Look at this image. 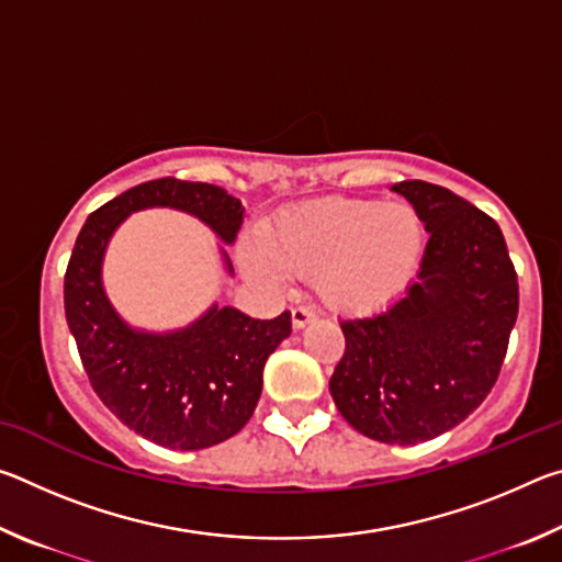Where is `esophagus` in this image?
Masks as SVG:
<instances>
[{"instance_id": "esophagus-1", "label": "esophagus", "mask_w": 562, "mask_h": 562, "mask_svg": "<svg viewBox=\"0 0 562 562\" xmlns=\"http://www.w3.org/2000/svg\"><path fill=\"white\" fill-rule=\"evenodd\" d=\"M312 319H315V312H312L310 307H294V310H292V327H294V329L307 327Z\"/></svg>"}]
</instances>
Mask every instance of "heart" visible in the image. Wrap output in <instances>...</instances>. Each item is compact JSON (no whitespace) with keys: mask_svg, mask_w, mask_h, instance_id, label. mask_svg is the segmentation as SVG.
<instances>
[{"mask_svg":"<svg viewBox=\"0 0 562 562\" xmlns=\"http://www.w3.org/2000/svg\"><path fill=\"white\" fill-rule=\"evenodd\" d=\"M262 252L247 250L245 268L260 278L280 270L315 278L319 300L345 315L382 310L414 278L424 258L426 227L408 203L322 198L268 221Z\"/></svg>","mask_w":562,"mask_h":562,"instance_id":"heart-1","label":"heart"}]
</instances>
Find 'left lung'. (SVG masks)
Listing matches in <instances>:
<instances>
[{
  "instance_id": "1",
  "label": "left lung",
  "mask_w": 562,
  "mask_h": 562,
  "mask_svg": "<svg viewBox=\"0 0 562 562\" xmlns=\"http://www.w3.org/2000/svg\"><path fill=\"white\" fill-rule=\"evenodd\" d=\"M392 190L429 233L422 268L384 312L339 322L347 349L329 392L359 434L414 446L459 426L496 384L518 278L493 217L424 180Z\"/></svg>"
}]
</instances>
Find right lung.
Segmentation results:
<instances>
[{"instance_id": "right-lung-1", "label": "right lung", "mask_w": 562, "mask_h": 562, "mask_svg": "<svg viewBox=\"0 0 562 562\" xmlns=\"http://www.w3.org/2000/svg\"><path fill=\"white\" fill-rule=\"evenodd\" d=\"M173 207L233 245L245 207L211 183L158 178L126 190L89 215L64 278L66 322L93 392L128 429L173 451H198L231 439L258 406L265 361L290 337V312L252 319L211 304L188 327H131L103 290V255L131 213ZM225 270L231 258L221 247Z\"/></svg>"}]
</instances>
